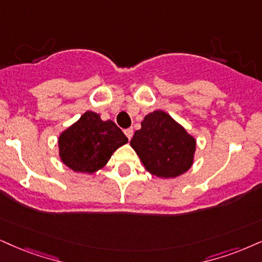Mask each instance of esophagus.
<instances>
[{"instance_id": "esophagus-1", "label": "esophagus", "mask_w": 262, "mask_h": 262, "mask_svg": "<svg viewBox=\"0 0 262 262\" xmlns=\"http://www.w3.org/2000/svg\"><path fill=\"white\" fill-rule=\"evenodd\" d=\"M125 135L128 140H131L132 136H134V130L132 128H127V130H125Z\"/></svg>"}]
</instances>
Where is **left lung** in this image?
Instances as JSON below:
<instances>
[{"instance_id":"left-lung-1","label":"left lung","mask_w":262,"mask_h":262,"mask_svg":"<svg viewBox=\"0 0 262 262\" xmlns=\"http://www.w3.org/2000/svg\"><path fill=\"white\" fill-rule=\"evenodd\" d=\"M151 175L173 179L190 169L195 140L167 113L156 111L144 116L130 142Z\"/></svg>"}]
</instances>
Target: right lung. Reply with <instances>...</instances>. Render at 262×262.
I'll list each match as a JSON object with an SVG mask.
<instances>
[{"label":"right lung","instance_id":"1","mask_svg":"<svg viewBox=\"0 0 262 262\" xmlns=\"http://www.w3.org/2000/svg\"><path fill=\"white\" fill-rule=\"evenodd\" d=\"M125 143L127 137L115 122L103 121L97 113L90 111L58 138L60 160L69 169L82 173L102 169L112 154Z\"/></svg>","mask_w":262,"mask_h":262}]
</instances>
